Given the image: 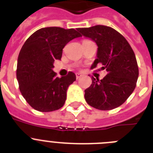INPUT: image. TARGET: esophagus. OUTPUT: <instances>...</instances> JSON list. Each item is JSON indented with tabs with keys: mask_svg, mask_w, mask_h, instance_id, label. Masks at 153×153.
I'll use <instances>...</instances> for the list:
<instances>
[{
	"mask_svg": "<svg viewBox=\"0 0 153 153\" xmlns=\"http://www.w3.org/2000/svg\"><path fill=\"white\" fill-rule=\"evenodd\" d=\"M82 74H79V73H76V79H79V78L80 77H82Z\"/></svg>",
	"mask_w": 153,
	"mask_h": 153,
	"instance_id": "1",
	"label": "esophagus"
}]
</instances>
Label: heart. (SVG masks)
<instances>
[{"mask_svg":"<svg viewBox=\"0 0 153 153\" xmlns=\"http://www.w3.org/2000/svg\"><path fill=\"white\" fill-rule=\"evenodd\" d=\"M83 41H85V40H83Z\"/></svg>","mask_w":153,"mask_h":153,"instance_id":"heart-1","label":"heart"}]
</instances>
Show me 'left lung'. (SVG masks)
I'll use <instances>...</instances> for the list:
<instances>
[{"mask_svg":"<svg viewBox=\"0 0 153 153\" xmlns=\"http://www.w3.org/2000/svg\"><path fill=\"white\" fill-rule=\"evenodd\" d=\"M82 35L92 39L98 47L97 58L91 68L98 63L107 75L102 79L92 76V84L85 90L86 102L100 110L121 106L135 90L139 67L135 53L126 38L110 27L96 25L78 28Z\"/></svg>","mask_w":153,"mask_h":153,"instance_id":"left-lung-1","label":"left lung"}]
</instances>
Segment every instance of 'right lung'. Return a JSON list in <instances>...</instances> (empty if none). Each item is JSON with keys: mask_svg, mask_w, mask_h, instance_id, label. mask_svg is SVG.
Here are the masks:
<instances>
[{"mask_svg": "<svg viewBox=\"0 0 153 153\" xmlns=\"http://www.w3.org/2000/svg\"><path fill=\"white\" fill-rule=\"evenodd\" d=\"M81 36L75 29L58 27L36 30L25 41L17 59V79L24 98L40 112H51L64 105L69 86L76 80L74 73L56 77L53 62L60 60L63 47Z\"/></svg>", "mask_w": 153, "mask_h": 153, "instance_id": "add662e5", "label": "right lung"}]
</instances>
